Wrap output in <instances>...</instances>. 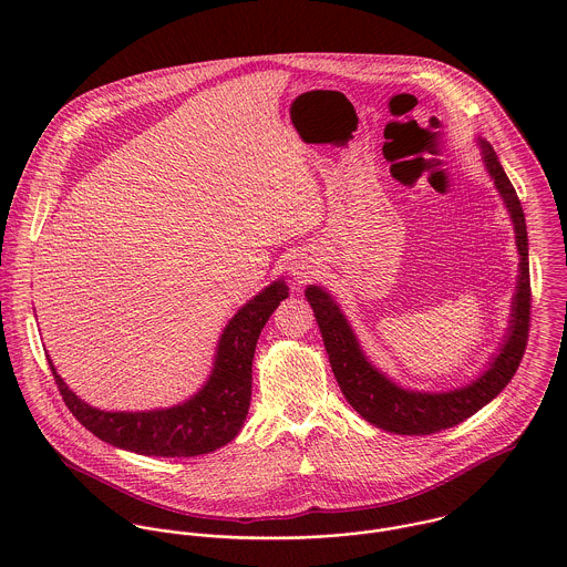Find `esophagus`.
I'll return each instance as SVG.
<instances>
[{"instance_id":"obj_1","label":"esophagus","mask_w":567,"mask_h":567,"mask_svg":"<svg viewBox=\"0 0 567 567\" xmlns=\"http://www.w3.org/2000/svg\"><path fill=\"white\" fill-rule=\"evenodd\" d=\"M290 275H292L295 279H299V281H306V279L312 275L310 264H308V261H303V259L292 261V266H290Z\"/></svg>"}]
</instances>
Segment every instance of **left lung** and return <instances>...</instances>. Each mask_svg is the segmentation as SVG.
Wrapping results in <instances>:
<instances>
[{"label":"left lung","mask_w":567,"mask_h":567,"mask_svg":"<svg viewBox=\"0 0 567 567\" xmlns=\"http://www.w3.org/2000/svg\"><path fill=\"white\" fill-rule=\"evenodd\" d=\"M488 176L497 187L504 207L515 229V246L519 252V275L515 295L511 301V319L506 327L504 342L491 358L485 371L470 384L441 393L410 391L386 378L362 351L358 336L353 333L347 317L333 297L321 286H308L306 299L315 310L317 323L323 336L324 349L329 355L336 382L351 408L373 423L393 434L423 436L458 425L461 421L476 414L483 405L495 400L502 389L515 375L526 340L530 321V270H528V234L522 203L511 185L504 167L491 144L478 137Z\"/></svg>","instance_id":"8db88e82"}]
</instances>
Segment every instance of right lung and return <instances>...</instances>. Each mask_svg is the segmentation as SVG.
Segmentation results:
<instances>
[{
  "mask_svg": "<svg viewBox=\"0 0 567 567\" xmlns=\"http://www.w3.org/2000/svg\"><path fill=\"white\" fill-rule=\"evenodd\" d=\"M288 299L284 279L246 301L220 333L214 367L198 393L169 408L111 412L82 402L50 369L72 414L97 439L144 456L187 458L209 454L238 436L250 405V373L257 338L275 308Z\"/></svg>",
  "mask_w": 567,
  "mask_h": 567,
  "instance_id": "add662e5",
  "label": "right lung"
}]
</instances>
